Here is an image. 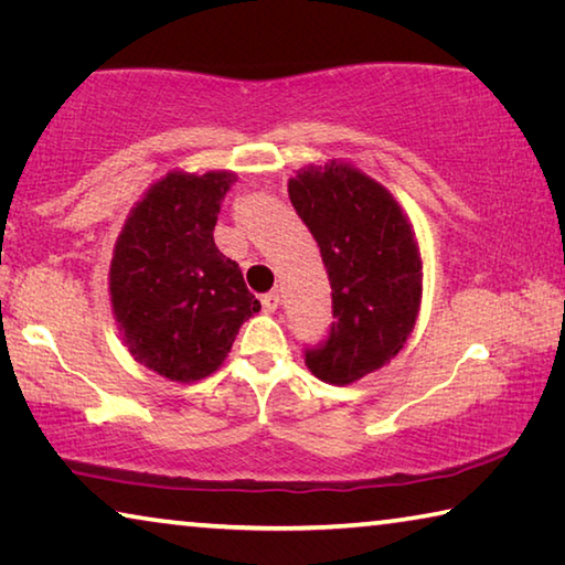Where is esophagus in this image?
Returning <instances> with one entry per match:
<instances>
[{
  "mask_svg": "<svg viewBox=\"0 0 565 565\" xmlns=\"http://www.w3.org/2000/svg\"><path fill=\"white\" fill-rule=\"evenodd\" d=\"M262 306H264L266 313H271V311L279 309V294H276V291L264 294V296H262Z\"/></svg>",
  "mask_w": 565,
  "mask_h": 565,
  "instance_id": "1",
  "label": "esophagus"
}]
</instances>
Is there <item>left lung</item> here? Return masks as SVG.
Returning a JSON list of instances; mask_svg holds the SVG:
<instances>
[{
	"label": "left lung",
	"instance_id": "left-lung-1",
	"mask_svg": "<svg viewBox=\"0 0 565 565\" xmlns=\"http://www.w3.org/2000/svg\"><path fill=\"white\" fill-rule=\"evenodd\" d=\"M289 199L317 238L331 284L327 339L306 347V366L329 384H351L388 363L414 331L420 256L388 191L347 164L309 167Z\"/></svg>",
	"mask_w": 565,
	"mask_h": 565
}]
</instances>
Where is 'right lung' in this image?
<instances>
[{"instance_id": "right-lung-1", "label": "right lung", "mask_w": 565, "mask_h": 565, "mask_svg": "<svg viewBox=\"0 0 565 565\" xmlns=\"http://www.w3.org/2000/svg\"><path fill=\"white\" fill-rule=\"evenodd\" d=\"M228 171L167 174L134 206L114 246L109 291L131 356L169 381L222 366L238 327L262 309L238 264L214 244Z\"/></svg>"}]
</instances>
